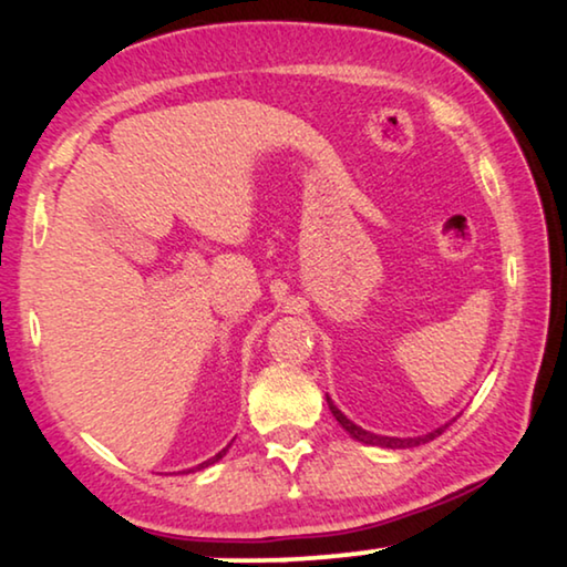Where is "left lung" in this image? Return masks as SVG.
I'll return each instance as SVG.
<instances>
[{
	"mask_svg": "<svg viewBox=\"0 0 567 567\" xmlns=\"http://www.w3.org/2000/svg\"><path fill=\"white\" fill-rule=\"evenodd\" d=\"M328 405H330V413L336 415V421L343 425V429L351 433L355 441H363V444H371V446H384V449H410V446H421V444H429L436 436H441V431L446 429V425H441V429L425 433V436H415V439H394V436H377V433L371 431H363L361 425H355L353 421H348V417L340 413V410L332 405V400L328 398Z\"/></svg>",
	"mask_w": 567,
	"mask_h": 567,
	"instance_id": "left-lung-1",
	"label": "left lung"
}]
</instances>
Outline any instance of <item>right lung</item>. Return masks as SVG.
I'll return each mask as SVG.
<instances>
[{
  "instance_id": "right-lung-1",
  "label": "right lung",
  "mask_w": 567,
  "mask_h": 567,
  "mask_svg": "<svg viewBox=\"0 0 567 567\" xmlns=\"http://www.w3.org/2000/svg\"><path fill=\"white\" fill-rule=\"evenodd\" d=\"M224 454H227V449H221V452H219V454H216V456H212V460H208V462H200V464H198V467H193V470H204V467H208V464H214V462H219V460H221V456H224ZM193 470H190V472H193Z\"/></svg>"
}]
</instances>
